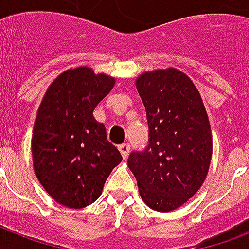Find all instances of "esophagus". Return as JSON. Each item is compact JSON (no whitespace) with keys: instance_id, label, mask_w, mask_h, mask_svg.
Listing matches in <instances>:
<instances>
[{"instance_id":"34e87169","label":"esophagus","mask_w":249,"mask_h":249,"mask_svg":"<svg viewBox=\"0 0 249 249\" xmlns=\"http://www.w3.org/2000/svg\"><path fill=\"white\" fill-rule=\"evenodd\" d=\"M119 151H120L121 156L124 158V159H126L129 155V151H130V146H129L128 143H123L119 146Z\"/></svg>"}]
</instances>
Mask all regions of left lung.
Segmentation results:
<instances>
[{
  "instance_id": "8db88e82",
  "label": "left lung",
  "mask_w": 249,
  "mask_h": 249,
  "mask_svg": "<svg viewBox=\"0 0 249 249\" xmlns=\"http://www.w3.org/2000/svg\"><path fill=\"white\" fill-rule=\"evenodd\" d=\"M148 124V143L133 151L128 166L142 200L170 212L203 185L212 158L208 115L196 86L176 68L146 72L137 79Z\"/></svg>"
}]
</instances>
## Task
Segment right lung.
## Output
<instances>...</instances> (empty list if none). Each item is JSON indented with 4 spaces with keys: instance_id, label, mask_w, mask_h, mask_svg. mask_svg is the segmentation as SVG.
I'll return each mask as SVG.
<instances>
[{
    "instance_id": "obj_1",
    "label": "right lung",
    "mask_w": 249,
    "mask_h": 249,
    "mask_svg": "<svg viewBox=\"0 0 249 249\" xmlns=\"http://www.w3.org/2000/svg\"><path fill=\"white\" fill-rule=\"evenodd\" d=\"M115 79L77 67L60 73L45 93L33 126V168L46 193L68 208H84L101 196L109 173L121 161L107 141L94 108Z\"/></svg>"
}]
</instances>
